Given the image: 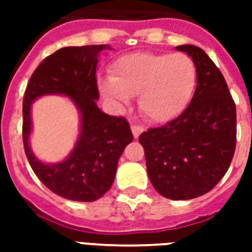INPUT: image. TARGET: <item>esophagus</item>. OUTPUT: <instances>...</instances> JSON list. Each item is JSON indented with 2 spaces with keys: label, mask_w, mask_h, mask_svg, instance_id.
<instances>
[{
  "label": "esophagus",
  "mask_w": 252,
  "mask_h": 252,
  "mask_svg": "<svg viewBox=\"0 0 252 252\" xmlns=\"http://www.w3.org/2000/svg\"><path fill=\"white\" fill-rule=\"evenodd\" d=\"M131 129H132V133H133V136H135V137L140 136V133L144 131V129H143V126H137V124H132Z\"/></svg>",
  "instance_id": "34e87169"
}]
</instances>
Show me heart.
Wrapping results in <instances>:
<instances>
[{
  "instance_id": "1",
  "label": "heart",
  "mask_w": 252,
  "mask_h": 252,
  "mask_svg": "<svg viewBox=\"0 0 252 252\" xmlns=\"http://www.w3.org/2000/svg\"><path fill=\"white\" fill-rule=\"evenodd\" d=\"M112 78L101 79L99 92L119 105L139 95V110L151 123L180 116L197 85L194 61L184 52H133L112 63Z\"/></svg>"
}]
</instances>
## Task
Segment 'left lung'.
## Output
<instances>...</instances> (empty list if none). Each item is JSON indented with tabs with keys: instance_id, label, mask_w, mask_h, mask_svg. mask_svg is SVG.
<instances>
[{
	"instance_id": "left-lung-1",
	"label": "left lung",
	"mask_w": 252,
	"mask_h": 252,
	"mask_svg": "<svg viewBox=\"0 0 252 252\" xmlns=\"http://www.w3.org/2000/svg\"><path fill=\"white\" fill-rule=\"evenodd\" d=\"M178 51L197 67V88L189 106L177 119L139 136L148 178L170 200L205 194L227 173L236 147V106L221 71L200 47Z\"/></svg>"
}]
</instances>
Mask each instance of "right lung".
<instances>
[{
	"label": "right lung",
	"mask_w": 252,
	"mask_h": 252,
	"mask_svg": "<svg viewBox=\"0 0 252 252\" xmlns=\"http://www.w3.org/2000/svg\"><path fill=\"white\" fill-rule=\"evenodd\" d=\"M108 44L64 47L36 67L23 99V143L25 155L37 178L63 198L98 200L110 189L117 162L128 143L133 140L126 117L101 112L95 105L99 93L95 67L98 54ZM71 96L83 115L81 136L74 151L62 164L44 165L29 148L30 104L43 94Z\"/></svg>",
	"instance_id": "right-lung-1"
}]
</instances>
